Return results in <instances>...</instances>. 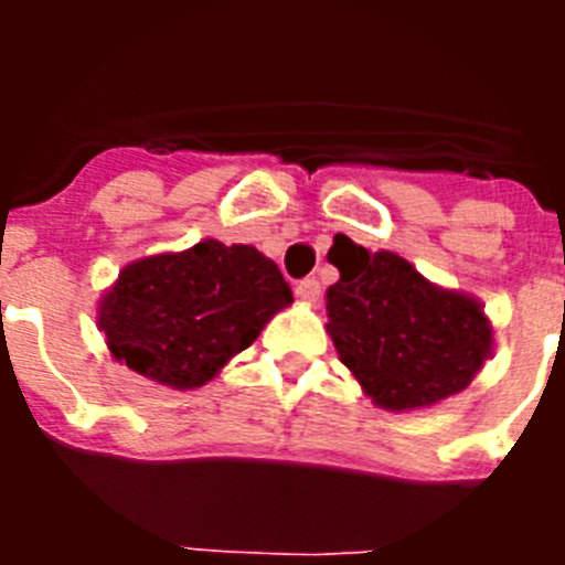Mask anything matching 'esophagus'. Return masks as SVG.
Segmentation results:
<instances>
[{
	"label": "esophagus",
	"instance_id": "obj_1",
	"mask_svg": "<svg viewBox=\"0 0 565 565\" xmlns=\"http://www.w3.org/2000/svg\"><path fill=\"white\" fill-rule=\"evenodd\" d=\"M297 297L302 302H317L319 299V279L317 277H306L297 282Z\"/></svg>",
	"mask_w": 565,
	"mask_h": 565
}]
</instances>
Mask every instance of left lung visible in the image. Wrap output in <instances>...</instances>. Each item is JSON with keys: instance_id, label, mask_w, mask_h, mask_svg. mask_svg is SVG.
Returning a JSON list of instances; mask_svg holds the SVG:
<instances>
[{"instance_id": "1", "label": "left lung", "mask_w": 565, "mask_h": 565, "mask_svg": "<svg viewBox=\"0 0 565 565\" xmlns=\"http://www.w3.org/2000/svg\"><path fill=\"white\" fill-rule=\"evenodd\" d=\"M328 333L339 359L384 411L461 393L489 356L492 328L463 294L430 286L398 254L342 243L331 257Z\"/></svg>"}]
</instances>
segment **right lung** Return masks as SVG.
<instances>
[{"label":"right lung","mask_w":565,"mask_h":565,"mask_svg":"<svg viewBox=\"0 0 565 565\" xmlns=\"http://www.w3.org/2000/svg\"><path fill=\"white\" fill-rule=\"evenodd\" d=\"M291 302L277 263L254 246L198 243L127 266L98 326L118 362L178 391L201 387Z\"/></svg>","instance_id":"1"}]
</instances>
